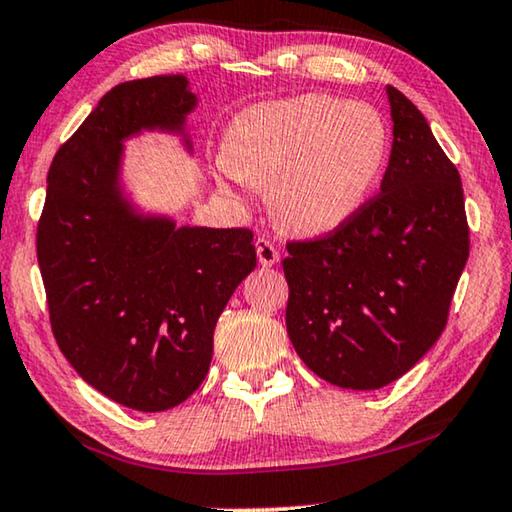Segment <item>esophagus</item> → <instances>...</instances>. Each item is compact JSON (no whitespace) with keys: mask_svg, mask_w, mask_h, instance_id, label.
<instances>
[{"mask_svg":"<svg viewBox=\"0 0 512 512\" xmlns=\"http://www.w3.org/2000/svg\"><path fill=\"white\" fill-rule=\"evenodd\" d=\"M255 250H257V259H259V264H262V266H275V264H278L280 253H278V248H275L269 239L257 237V241H255Z\"/></svg>","mask_w":512,"mask_h":512,"instance_id":"1","label":"esophagus"}]
</instances>
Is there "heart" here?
Returning <instances> with one entry per match:
<instances>
[{
  "label": "heart",
  "instance_id": "heart-1",
  "mask_svg": "<svg viewBox=\"0 0 512 512\" xmlns=\"http://www.w3.org/2000/svg\"><path fill=\"white\" fill-rule=\"evenodd\" d=\"M387 150L385 120L369 104L303 93L234 116L223 168L237 180L269 184V207L285 230L323 237L362 212Z\"/></svg>",
  "mask_w": 512,
  "mask_h": 512
}]
</instances>
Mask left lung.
Segmentation results:
<instances>
[{
    "label": "left lung",
    "mask_w": 512,
    "mask_h": 512,
    "mask_svg": "<svg viewBox=\"0 0 512 512\" xmlns=\"http://www.w3.org/2000/svg\"><path fill=\"white\" fill-rule=\"evenodd\" d=\"M394 141L380 193L344 227L287 243V332L316 376L380 389L442 335L469 257L456 166L426 118L387 86Z\"/></svg>",
    "instance_id": "left-lung-1"
}]
</instances>
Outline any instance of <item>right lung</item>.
I'll return each instance as SVG.
<instances>
[{
  "instance_id": "add662e5",
  "label": "right lung",
  "mask_w": 512,
  "mask_h": 512,
  "mask_svg": "<svg viewBox=\"0 0 512 512\" xmlns=\"http://www.w3.org/2000/svg\"><path fill=\"white\" fill-rule=\"evenodd\" d=\"M196 104L184 75L111 88L54 154L38 223L56 344L88 385L141 412L175 408L200 387L218 316L257 264L246 227H180L125 191V141L164 132L191 152Z\"/></svg>"
}]
</instances>
